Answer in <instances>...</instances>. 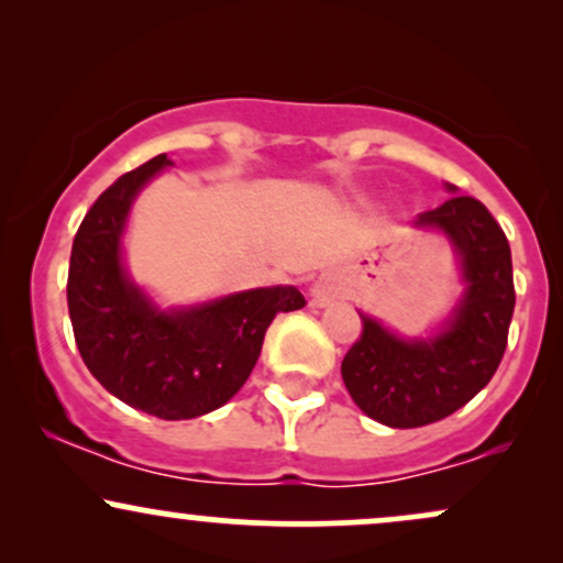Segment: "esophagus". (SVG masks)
<instances>
[{"mask_svg": "<svg viewBox=\"0 0 563 563\" xmlns=\"http://www.w3.org/2000/svg\"><path fill=\"white\" fill-rule=\"evenodd\" d=\"M309 294H312V301L318 303V307H325V303H331L335 296L341 294L339 277L331 273H322L318 280L312 283V290H309Z\"/></svg>", "mask_w": 563, "mask_h": 563, "instance_id": "34e87169", "label": "esophagus"}]
</instances>
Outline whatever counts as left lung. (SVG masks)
Segmentation results:
<instances>
[{"label":"left lung","instance_id":"1","mask_svg":"<svg viewBox=\"0 0 563 563\" xmlns=\"http://www.w3.org/2000/svg\"><path fill=\"white\" fill-rule=\"evenodd\" d=\"M416 228H437L450 238L466 294L434 339H399L360 314L363 333L346 352L341 376L360 410L391 429L442 421L489 384L516 303L508 238L482 200L452 196L418 214Z\"/></svg>","mask_w":563,"mask_h":563}]
</instances>
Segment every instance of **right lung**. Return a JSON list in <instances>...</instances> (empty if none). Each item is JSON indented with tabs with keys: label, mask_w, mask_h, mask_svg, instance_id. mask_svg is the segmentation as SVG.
I'll use <instances>...</instances> for the list:
<instances>
[{
	"label": "right lung",
	"mask_w": 563,
	"mask_h": 563,
	"mask_svg": "<svg viewBox=\"0 0 563 563\" xmlns=\"http://www.w3.org/2000/svg\"><path fill=\"white\" fill-rule=\"evenodd\" d=\"M169 164L166 153L151 158L115 179L87 211L70 249L68 314L84 365L113 397L164 421H187L238 394L275 314L307 301L294 286L169 312L147 299L124 273L121 232L132 200Z\"/></svg>",
	"instance_id": "add662e5"
}]
</instances>
